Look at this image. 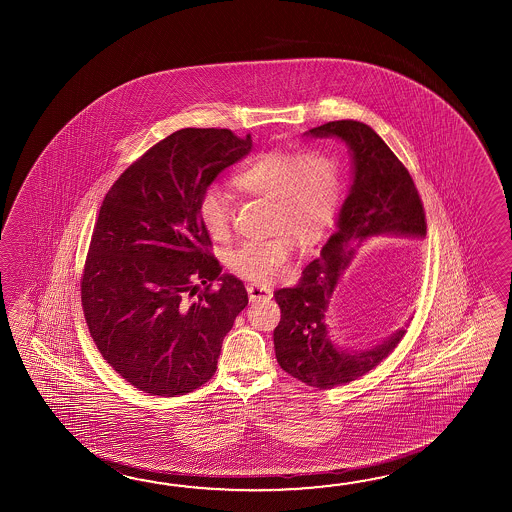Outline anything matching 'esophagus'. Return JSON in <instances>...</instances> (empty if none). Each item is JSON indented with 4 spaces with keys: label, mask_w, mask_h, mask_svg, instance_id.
Listing matches in <instances>:
<instances>
[{
    "label": "esophagus",
    "mask_w": 512,
    "mask_h": 512,
    "mask_svg": "<svg viewBox=\"0 0 512 512\" xmlns=\"http://www.w3.org/2000/svg\"><path fill=\"white\" fill-rule=\"evenodd\" d=\"M247 293H249V300H251V302L269 300L272 296L271 289H267V287H260V285H254V283H251V285L247 287Z\"/></svg>",
    "instance_id": "obj_1"
}]
</instances>
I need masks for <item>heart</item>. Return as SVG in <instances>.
Returning <instances> with one entry per match:
<instances>
[{
    "instance_id": "heart-1",
    "label": "heart",
    "mask_w": 512,
    "mask_h": 512,
    "mask_svg": "<svg viewBox=\"0 0 512 512\" xmlns=\"http://www.w3.org/2000/svg\"><path fill=\"white\" fill-rule=\"evenodd\" d=\"M230 183L245 196L271 201V229L278 234L274 240L249 243L234 252L232 271L249 282L278 278L293 256L292 238L304 245L318 240L337 214L338 166L320 150L260 153L241 166ZM199 219L212 240H229V203L216 188H208L199 199Z\"/></svg>"
}]
</instances>
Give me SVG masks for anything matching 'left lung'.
Segmentation results:
<instances>
[{
    "instance_id": "8db88e82",
    "label": "left lung",
    "mask_w": 512,
    "mask_h": 512,
    "mask_svg": "<svg viewBox=\"0 0 512 512\" xmlns=\"http://www.w3.org/2000/svg\"><path fill=\"white\" fill-rule=\"evenodd\" d=\"M315 139L335 137L348 146L351 186L338 210L331 238L296 287L274 293L282 309L274 351L283 371L307 386L327 390L357 381L379 366L404 337V329L366 349L338 346L329 335L327 311L355 251L379 236H426L425 210L412 177L368 124L335 120L305 131Z\"/></svg>"
}]
</instances>
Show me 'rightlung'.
<instances>
[{
  "label": "right lung",
  "mask_w": 512,
  "mask_h": 512,
  "mask_svg": "<svg viewBox=\"0 0 512 512\" xmlns=\"http://www.w3.org/2000/svg\"><path fill=\"white\" fill-rule=\"evenodd\" d=\"M251 150V135L175 131L131 164L102 201L82 307L102 357L141 392L174 397L203 386L249 304L243 282L221 274L208 252L199 199Z\"/></svg>",
  "instance_id": "add662e5"
}]
</instances>
